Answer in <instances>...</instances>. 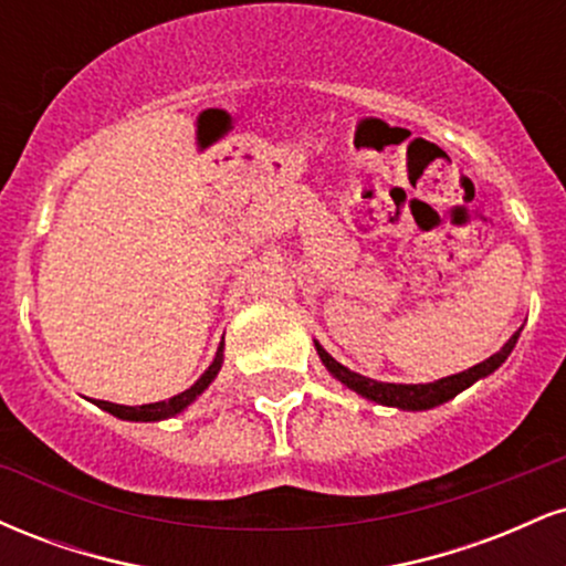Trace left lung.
Listing matches in <instances>:
<instances>
[{
  "mask_svg": "<svg viewBox=\"0 0 566 566\" xmlns=\"http://www.w3.org/2000/svg\"><path fill=\"white\" fill-rule=\"evenodd\" d=\"M518 333H522V329H518ZM518 333H513L511 340L505 343L497 354H492L490 359L479 361V365L463 369V373L447 375V378L433 380V382H382V380L365 378V375L350 373L348 367H343L340 361H335L316 340L314 346H316V354H319L322 365L329 369V375H333L335 380H340L346 388H350V391L365 396V399L375 401V405L407 409V412H420V409H433L444 405V401L454 399L460 391L471 388L476 380H482L486 375L495 373V369L511 356V350L518 340Z\"/></svg>",
  "mask_w": 566,
  "mask_h": 566,
  "instance_id": "left-lung-1",
  "label": "left lung"
}]
</instances>
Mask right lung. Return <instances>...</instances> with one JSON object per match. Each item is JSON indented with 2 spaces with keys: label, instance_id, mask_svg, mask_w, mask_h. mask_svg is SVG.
I'll use <instances>...</instances> for the list:
<instances>
[{
  "label": "right lung",
  "instance_id": "add662e5",
  "mask_svg": "<svg viewBox=\"0 0 566 566\" xmlns=\"http://www.w3.org/2000/svg\"><path fill=\"white\" fill-rule=\"evenodd\" d=\"M220 367H223V343L218 346L216 359H212V365L201 373V378L193 382L191 388H186V391L172 396V399L151 401V405H140V407H125V405H114V401L95 399V405L101 409H106L108 415H114V418H119V420H133V423H157V420L175 418V415H180L184 409L191 407L193 401H197L199 396L210 388V382L218 378Z\"/></svg>",
  "mask_w": 566,
  "mask_h": 566
}]
</instances>
